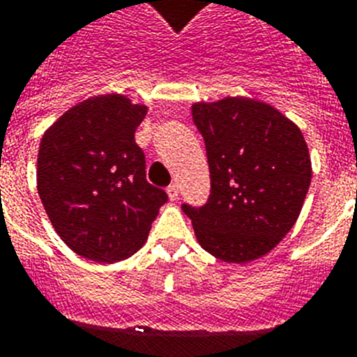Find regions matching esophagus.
<instances>
[{"mask_svg": "<svg viewBox=\"0 0 357 357\" xmlns=\"http://www.w3.org/2000/svg\"><path fill=\"white\" fill-rule=\"evenodd\" d=\"M167 194H169L170 201H176L179 197V187L176 185V183H172V185H169V188H167Z\"/></svg>", "mask_w": 357, "mask_h": 357, "instance_id": "34e87169", "label": "esophagus"}]
</instances>
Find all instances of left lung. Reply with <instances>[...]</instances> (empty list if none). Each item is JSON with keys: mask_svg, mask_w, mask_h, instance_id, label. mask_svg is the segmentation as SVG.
I'll list each match as a JSON object with an SVG mask.
<instances>
[{"mask_svg": "<svg viewBox=\"0 0 357 357\" xmlns=\"http://www.w3.org/2000/svg\"><path fill=\"white\" fill-rule=\"evenodd\" d=\"M192 119L210 169L208 201L181 204L197 241L225 262L266 255L294 226L311 185L302 131L266 102L243 97L197 102Z\"/></svg>", "mask_w": 357, "mask_h": 357, "instance_id": "left-lung-1", "label": "left lung"}]
</instances>
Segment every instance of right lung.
Segmentation results:
<instances>
[{"label": "right lung", "mask_w": 357, "mask_h": 357, "mask_svg": "<svg viewBox=\"0 0 357 357\" xmlns=\"http://www.w3.org/2000/svg\"><path fill=\"white\" fill-rule=\"evenodd\" d=\"M147 107L111 93L73 105L43 136L37 190L64 243L84 259L119 262L151 231L165 190L145 179L135 132Z\"/></svg>", "instance_id": "1"}]
</instances>
